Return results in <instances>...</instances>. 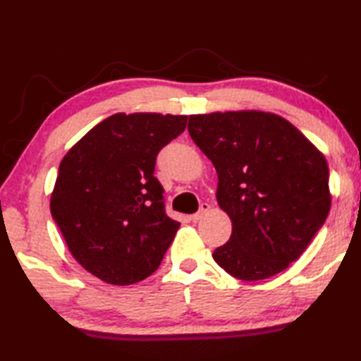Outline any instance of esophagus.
<instances>
[{"mask_svg":"<svg viewBox=\"0 0 361 361\" xmlns=\"http://www.w3.org/2000/svg\"><path fill=\"white\" fill-rule=\"evenodd\" d=\"M209 210H210V205L209 204H200L199 212L194 213V215H191V219H192L194 223L199 221V219H202L204 215H207V213H209Z\"/></svg>","mask_w":361,"mask_h":361,"instance_id":"34e87169","label":"esophagus"}]
</instances>
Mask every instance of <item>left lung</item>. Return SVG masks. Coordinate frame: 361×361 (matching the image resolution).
I'll list each match as a JSON object with an SVG mask.
<instances>
[{"instance_id": "left-lung-1", "label": "left lung", "mask_w": 361, "mask_h": 361, "mask_svg": "<svg viewBox=\"0 0 361 361\" xmlns=\"http://www.w3.org/2000/svg\"><path fill=\"white\" fill-rule=\"evenodd\" d=\"M188 130L216 169L218 205L232 221L213 259L247 282L285 271L331 207L325 156L282 116L256 109L191 114Z\"/></svg>"}]
</instances>
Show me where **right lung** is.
I'll return each instance as SVG.
<instances>
[{"label":"right lung","instance_id":"add662e5","mask_svg":"<svg viewBox=\"0 0 361 361\" xmlns=\"http://www.w3.org/2000/svg\"><path fill=\"white\" fill-rule=\"evenodd\" d=\"M188 116L118 113L66 152L51 213L70 253L111 285H132L161 264L180 223L164 209L157 152L186 129Z\"/></svg>","mask_w":361,"mask_h":361}]
</instances>
